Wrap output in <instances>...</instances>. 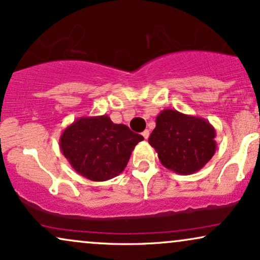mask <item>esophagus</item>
Masks as SVG:
<instances>
[{"label": "esophagus", "mask_w": 260, "mask_h": 260, "mask_svg": "<svg viewBox=\"0 0 260 260\" xmlns=\"http://www.w3.org/2000/svg\"><path fill=\"white\" fill-rule=\"evenodd\" d=\"M142 134H143V137H144V138H145V139L149 138V131H148V129L144 131V132H143Z\"/></svg>", "instance_id": "obj_1"}]
</instances>
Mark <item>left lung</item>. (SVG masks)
<instances>
[{
  "instance_id": "8db88e82",
  "label": "left lung",
  "mask_w": 260,
  "mask_h": 260,
  "mask_svg": "<svg viewBox=\"0 0 260 260\" xmlns=\"http://www.w3.org/2000/svg\"><path fill=\"white\" fill-rule=\"evenodd\" d=\"M215 136L214 127L205 118L166 109L156 117L149 144L166 168L187 176L201 170L213 157Z\"/></svg>"
}]
</instances>
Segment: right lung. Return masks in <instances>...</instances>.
<instances>
[{
  "mask_svg": "<svg viewBox=\"0 0 260 260\" xmlns=\"http://www.w3.org/2000/svg\"><path fill=\"white\" fill-rule=\"evenodd\" d=\"M143 136L126 124H116L108 115L82 116L61 133L59 145L65 158L77 173L93 181L115 178L129 161Z\"/></svg>",
  "mask_w": 260,
  "mask_h": 260,
  "instance_id": "obj_1",
  "label": "right lung"
}]
</instances>
